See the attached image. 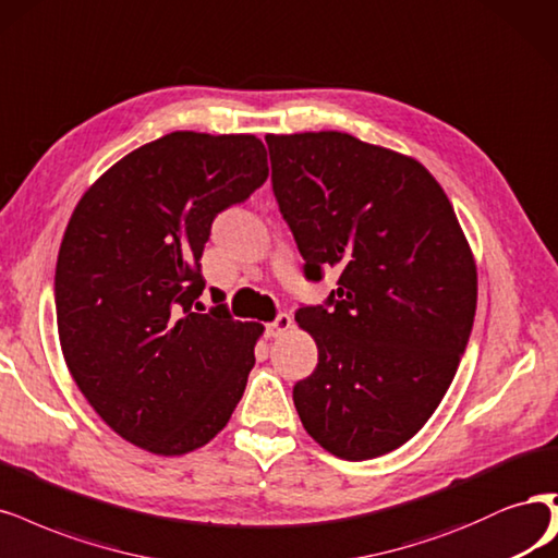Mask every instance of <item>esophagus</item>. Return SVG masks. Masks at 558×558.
<instances>
[{"mask_svg":"<svg viewBox=\"0 0 558 558\" xmlns=\"http://www.w3.org/2000/svg\"><path fill=\"white\" fill-rule=\"evenodd\" d=\"M291 325H293L291 316H288V314H279V316H277L272 323H267L265 335L270 337V339H275V337H281V335H286L288 330H291Z\"/></svg>","mask_w":558,"mask_h":558,"instance_id":"esophagus-1","label":"esophagus"}]
</instances>
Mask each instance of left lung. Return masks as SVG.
Segmentation results:
<instances>
[{"label":"left lung","mask_w":558,"mask_h":558,"mask_svg":"<svg viewBox=\"0 0 558 558\" xmlns=\"http://www.w3.org/2000/svg\"><path fill=\"white\" fill-rule=\"evenodd\" d=\"M265 143L304 277L339 270L325 304L295 312L318 345L316 369L293 388L298 415L328 452L380 457L432 417L466 351L477 302L469 242L415 159L339 131Z\"/></svg>","instance_id":"obj_1"}]
</instances>
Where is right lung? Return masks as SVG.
<instances>
[{
    "mask_svg": "<svg viewBox=\"0 0 558 558\" xmlns=\"http://www.w3.org/2000/svg\"><path fill=\"white\" fill-rule=\"evenodd\" d=\"M267 180L256 136L175 131L96 180L66 226L54 310L66 367L129 444L184 454L233 415L260 323L198 314L201 256L219 213Z\"/></svg>",
    "mask_w": 558,
    "mask_h": 558,
    "instance_id": "obj_1",
    "label": "right lung"
}]
</instances>
